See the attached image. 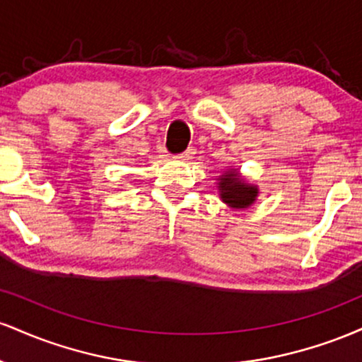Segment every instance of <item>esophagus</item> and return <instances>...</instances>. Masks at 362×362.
I'll list each match as a JSON object with an SVG mask.
<instances>
[{"label": "esophagus", "instance_id": "obj_1", "mask_svg": "<svg viewBox=\"0 0 362 362\" xmlns=\"http://www.w3.org/2000/svg\"><path fill=\"white\" fill-rule=\"evenodd\" d=\"M194 155H195V149L189 148L187 151L182 153V155H178V158H180V160H192Z\"/></svg>", "mask_w": 362, "mask_h": 362}]
</instances>
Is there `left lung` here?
Wrapping results in <instances>:
<instances>
[{
	"mask_svg": "<svg viewBox=\"0 0 362 362\" xmlns=\"http://www.w3.org/2000/svg\"><path fill=\"white\" fill-rule=\"evenodd\" d=\"M219 190H221L223 202H226L231 207H248L255 201L257 197V187L243 184L240 180L236 172H228L226 175L219 178Z\"/></svg>",
	"mask_w": 362,
	"mask_h": 362,
	"instance_id": "obj_1",
	"label": "left lung"
}]
</instances>
